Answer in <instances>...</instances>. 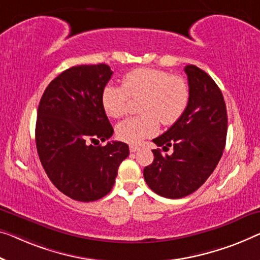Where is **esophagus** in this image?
<instances>
[{
	"instance_id": "esophagus-1",
	"label": "esophagus",
	"mask_w": 260,
	"mask_h": 260,
	"mask_svg": "<svg viewBox=\"0 0 260 260\" xmlns=\"http://www.w3.org/2000/svg\"><path fill=\"white\" fill-rule=\"evenodd\" d=\"M139 149H140V147H139V146H134V145H131V146H129V150H131V153H135V152H138Z\"/></svg>"
}]
</instances>
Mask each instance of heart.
I'll list each match as a JSON object with an SVG mask.
<instances>
[{
  "label": "heart",
  "mask_w": 260,
  "mask_h": 260,
  "mask_svg": "<svg viewBox=\"0 0 260 260\" xmlns=\"http://www.w3.org/2000/svg\"><path fill=\"white\" fill-rule=\"evenodd\" d=\"M140 100L143 114L118 123L115 132L120 140L138 143L156 133L158 122L172 126L187 110L190 90L183 77L164 70L139 68L127 72L122 85L107 84L102 92V104L111 118H121L129 110L131 98Z\"/></svg>",
  "instance_id": "obj_1"
}]
</instances>
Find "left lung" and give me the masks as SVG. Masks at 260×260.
I'll use <instances>...</instances> for the list:
<instances>
[{
    "label": "left lung",
    "mask_w": 260,
    "mask_h": 260,
    "mask_svg": "<svg viewBox=\"0 0 260 260\" xmlns=\"http://www.w3.org/2000/svg\"><path fill=\"white\" fill-rule=\"evenodd\" d=\"M190 99L183 115L153 142L172 155L153 149L154 161L143 169L146 183L167 199L196 191L214 172L226 141V106L219 87L207 72L187 65Z\"/></svg>",
    "instance_id": "obj_1"
}]
</instances>
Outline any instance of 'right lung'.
<instances>
[{"label":"right lung","mask_w":260,"mask_h":260,"mask_svg":"<svg viewBox=\"0 0 260 260\" xmlns=\"http://www.w3.org/2000/svg\"><path fill=\"white\" fill-rule=\"evenodd\" d=\"M106 64L70 68L48 85L37 111L36 146L53 185L70 199L93 202L113 188L118 168L129 155L113 135L102 104L112 77Z\"/></svg>","instance_id":"add662e5"}]
</instances>
